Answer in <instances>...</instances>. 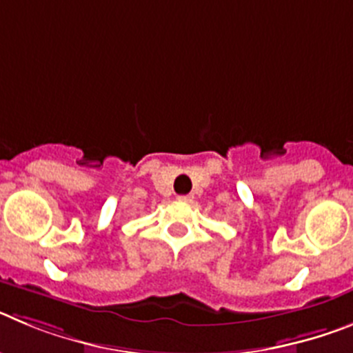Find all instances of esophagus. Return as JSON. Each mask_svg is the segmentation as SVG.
<instances>
[{
    "instance_id": "34e87169",
    "label": "esophagus",
    "mask_w": 353,
    "mask_h": 353,
    "mask_svg": "<svg viewBox=\"0 0 353 353\" xmlns=\"http://www.w3.org/2000/svg\"><path fill=\"white\" fill-rule=\"evenodd\" d=\"M192 196L189 194H183V196H179V201H183V203H187V201H191Z\"/></svg>"
}]
</instances>
